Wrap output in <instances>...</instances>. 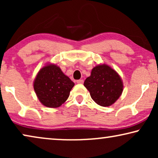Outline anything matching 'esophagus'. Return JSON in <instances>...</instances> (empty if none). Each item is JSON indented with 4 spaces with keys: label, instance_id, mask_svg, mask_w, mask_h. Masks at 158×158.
Masks as SVG:
<instances>
[{
    "label": "esophagus",
    "instance_id": "obj_1",
    "mask_svg": "<svg viewBox=\"0 0 158 158\" xmlns=\"http://www.w3.org/2000/svg\"><path fill=\"white\" fill-rule=\"evenodd\" d=\"M77 83H79V84H83V80H77L76 81Z\"/></svg>",
    "mask_w": 158,
    "mask_h": 158
}]
</instances>
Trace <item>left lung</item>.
<instances>
[{"mask_svg": "<svg viewBox=\"0 0 158 158\" xmlns=\"http://www.w3.org/2000/svg\"><path fill=\"white\" fill-rule=\"evenodd\" d=\"M90 96L97 104L109 106L122 94L123 84L118 73L106 64L93 68L90 76L84 82Z\"/></svg>", "mask_w": 158, "mask_h": 158, "instance_id": "8db88e82", "label": "left lung"}]
</instances>
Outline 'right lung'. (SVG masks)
I'll use <instances>...</instances> for the list:
<instances>
[{"mask_svg":"<svg viewBox=\"0 0 158 158\" xmlns=\"http://www.w3.org/2000/svg\"><path fill=\"white\" fill-rule=\"evenodd\" d=\"M74 85L59 67L49 64L38 73L34 81V88L43 105L49 108H57L65 102Z\"/></svg>","mask_w":158,"mask_h":158,"instance_id":"1","label":"right lung"}]
</instances>
